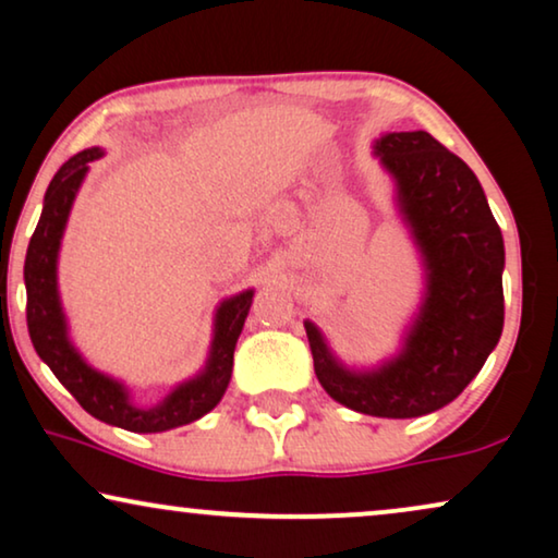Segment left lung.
Returning a JSON list of instances; mask_svg holds the SVG:
<instances>
[{
    "mask_svg": "<svg viewBox=\"0 0 558 558\" xmlns=\"http://www.w3.org/2000/svg\"><path fill=\"white\" fill-rule=\"evenodd\" d=\"M373 155L393 180L396 210L424 266L422 304L399 353L345 365L304 319L317 380L342 407L384 418L432 414L460 396L502 332L506 246L475 172L426 132H391Z\"/></svg>",
    "mask_w": 558,
    "mask_h": 558,
    "instance_id": "obj_1",
    "label": "left lung"
}]
</instances>
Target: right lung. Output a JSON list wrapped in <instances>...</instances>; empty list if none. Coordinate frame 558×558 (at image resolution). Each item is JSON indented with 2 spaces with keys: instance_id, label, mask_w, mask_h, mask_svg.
Returning a JSON list of instances; mask_svg holds the SVG:
<instances>
[{
  "instance_id": "1",
  "label": "right lung",
  "mask_w": 558,
  "mask_h": 558,
  "mask_svg": "<svg viewBox=\"0 0 558 558\" xmlns=\"http://www.w3.org/2000/svg\"><path fill=\"white\" fill-rule=\"evenodd\" d=\"M98 157H104L101 147L78 151L60 167L56 178L50 180L48 193H45L43 216L37 220L25 256L29 340H33L43 363H48V368L56 373L60 384L98 422L136 434L167 432L174 426L197 422L223 399L226 388L231 384L233 350L248 317L251 302H254V289L228 296L218 304L216 317H213L208 361H205L203 371L174 386L155 407H136L132 393L121 380L96 371L75 350L71 338H68V319L58 292L60 241H63L75 195H78L88 174V165Z\"/></svg>"
}]
</instances>
